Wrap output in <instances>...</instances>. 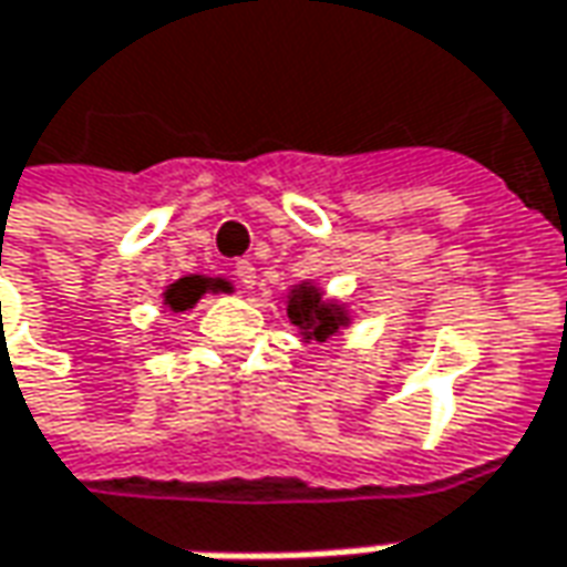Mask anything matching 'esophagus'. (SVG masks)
Masks as SVG:
<instances>
[{
	"label": "esophagus",
	"mask_w": 567,
	"mask_h": 567,
	"mask_svg": "<svg viewBox=\"0 0 567 567\" xmlns=\"http://www.w3.org/2000/svg\"><path fill=\"white\" fill-rule=\"evenodd\" d=\"M234 277H237V284L243 290H252V287H256V265L243 258V261L234 265Z\"/></svg>",
	"instance_id": "34e87169"
}]
</instances>
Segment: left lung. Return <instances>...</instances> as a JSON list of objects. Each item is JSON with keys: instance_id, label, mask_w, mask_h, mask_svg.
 Segmentation results:
<instances>
[{"instance_id": "8db88e82", "label": "left lung", "mask_w": 567, "mask_h": 567, "mask_svg": "<svg viewBox=\"0 0 567 567\" xmlns=\"http://www.w3.org/2000/svg\"><path fill=\"white\" fill-rule=\"evenodd\" d=\"M287 318L290 324L299 328L302 340H318L328 343L330 337H337L340 330L349 328V311L333 299H324V292L318 290L315 284L302 280L296 284L287 296Z\"/></svg>"}]
</instances>
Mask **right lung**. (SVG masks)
Masks as SVG:
<instances>
[{"mask_svg":"<svg viewBox=\"0 0 567 567\" xmlns=\"http://www.w3.org/2000/svg\"><path fill=\"white\" fill-rule=\"evenodd\" d=\"M212 290H230V284L227 280H212V277H203V275H189V277H181V280H174L168 290H165V306L171 311H186L193 309L199 299H203V292Z\"/></svg>","mask_w":567,"mask_h":567,"instance_id":"obj_1","label":"right lung"}]
</instances>
